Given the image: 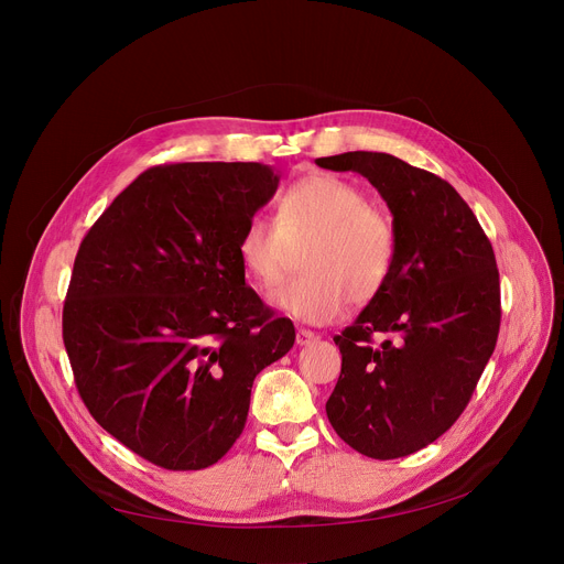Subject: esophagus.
Instances as JSON below:
<instances>
[{"instance_id": "34e87169", "label": "esophagus", "mask_w": 564, "mask_h": 564, "mask_svg": "<svg viewBox=\"0 0 564 564\" xmlns=\"http://www.w3.org/2000/svg\"><path fill=\"white\" fill-rule=\"evenodd\" d=\"M317 340H319L317 333H313L308 328H296V345L299 347H308V345H313Z\"/></svg>"}]
</instances>
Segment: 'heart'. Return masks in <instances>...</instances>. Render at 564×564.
<instances>
[{
  "mask_svg": "<svg viewBox=\"0 0 564 564\" xmlns=\"http://www.w3.org/2000/svg\"><path fill=\"white\" fill-rule=\"evenodd\" d=\"M308 242L304 276L270 292V304L308 324H326L377 296L394 268L397 229L390 215L367 204L356 183L335 174H308L279 197L276 219L256 213L238 236L245 274L262 288L279 283L292 247Z\"/></svg>",
  "mask_w": 564,
  "mask_h": 564,
  "instance_id": "b5f03b06",
  "label": "heart"
}]
</instances>
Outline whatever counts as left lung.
Returning <instances> with one entry per match:
<instances>
[{
	"label": "left lung",
	"instance_id": "8db88e82",
	"mask_svg": "<svg viewBox=\"0 0 564 564\" xmlns=\"http://www.w3.org/2000/svg\"><path fill=\"white\" fill-rule=\"evenodd\" d=\"M315 163L362 174L397 229L386 288L333 337L343 371L326 415L358 454L403 458L454 426L495 351L501 324L495 251L456 187L426 170L379 152ZM373 334L387 340L377 346Z\"/></svg>",
	"mask_w": 564,
	"mask_h": 564
}]
</instances>
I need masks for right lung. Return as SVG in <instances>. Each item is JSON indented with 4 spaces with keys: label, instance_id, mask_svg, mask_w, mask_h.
I'll use <instances>...</instances> for the list:
<instances>
[{
    "label": "right lung",
    "instance_id": "obj_1",
    "mask_svg": "<svg viewBox=\"0 0 564 564\" xmlns=\"http://www.w3.org/2000/svg\"><path fill=\"white\" fill-rule=\"evenodd\" d=\"M279 178L260 163L152 167L74 258L63 306L74 383L104 431L159 467L215 465L245 429L253 379L294 345L236 251Z\"/></svg>",
    "mask_w": 564,
    "mask_h": 564
}]
</instances>
